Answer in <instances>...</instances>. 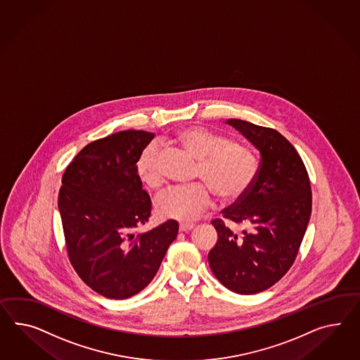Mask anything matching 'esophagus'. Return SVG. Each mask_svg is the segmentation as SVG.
Segmentation results:
<instances>
[{
    "instance_id": "obj_1",
    "label": "esophagus",
    "mask_w": 360,
    "mask_h": 360,
    "mask_svg": "<svg viewBox=\"0 0 360 360\" xmlns=\"http://www.w3.org/2000/svg\"><path fill=\"white\" fill-rule=\"evenodd\" d=\"M194 224H191V223H181L180 226H179V230L180 232H189V231L193 230Z\"/></svg>"
}]
</instances>
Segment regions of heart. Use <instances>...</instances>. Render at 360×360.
I'll list each match as a JSON object with an SVG mask.
<instances>
[{
	"instance_id": "heart-1",
	"label": "heart",
	"mask_w": 360,
	"mask_h": 360,
	"mask_svg": "<svg viewBox=\"0 0 360 360\" xmlns=\"http://www.w3.org/2000/svg\"><path fill=\"white\" fill-rule=\"evenodd\" d=\"M176 141L200 160L197 176L207 184L175 186L160 194L157 212L162 218L183 223L198 219L212 207V192L224 202H239L247 197L259 171L258 158L252 148L200 127L181 130ZM136 169L142 183L150 188L163 183L157 142H150L141 151Z\"/></svg>"
}]
</instances>
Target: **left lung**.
Here are the masks:
<instances>
[{
  "mask_svg": "<svg viewBox=\"0 0 360 360\" xmlns=\"http://www.w3.org/2000/svg\"><path fill=\"white\" fill-rule=\"evenodd\" d=\"M259 150L257 180L239 202L212 224L218 240L209 252L214 276L231 291L252 295L276 285L295 261L312 210L309 176L296 148L279 131L227 121ZM243 225L235 233L224 219Z\"/></svg>",
  "mask_w": 360,
  "mask_h": 360,
  "instance_id": "8db88e82",
  "label": "left lung"
}]
</instances>
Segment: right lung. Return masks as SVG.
<instances>
[{"label":"right lung","instance_id":"right-lung-1","mask_svg":"<svg viewBox=\"0 0 360 360\" xmlns=\"http://www.w3.org/2000/svg\"><path fill=\"white\" fill-rule=\"evenodd\" d=\"M153 139L130 129L93 141L63 175L58 209L68 257L83 282L108 299H128L148 286L177 236L172 219L136 231L151 215L136 163Z\"/></svg>","mask_w":360,"mask_h":360}]
</instances>
